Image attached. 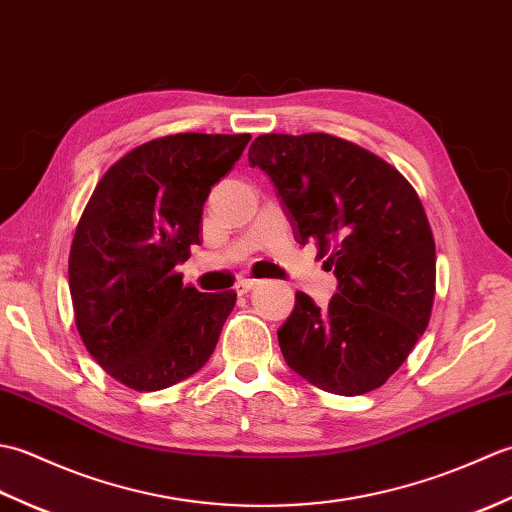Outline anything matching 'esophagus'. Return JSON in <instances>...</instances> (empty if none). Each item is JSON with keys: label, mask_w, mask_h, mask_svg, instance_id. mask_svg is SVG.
I'll return each instance as SVG.
<instances>
[{"label": "esophagus", "mask_w": 512, "mask_h": 512, "mask_svg": "<svg viewBox=\"0 0 512 512\" xmlns=\"http://www.w3.org/2000/svg\"><path fill=\"white\" fill-rule=\"evenodd\" d=\"M255 286H257L255 279H239L235 284V292L237 295H246V292H250Z\"/></svg>", "instance_id": "34e87169"}]
</instances>
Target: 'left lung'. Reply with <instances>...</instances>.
Instances as JSON below:
<instances>
[{
    "label": "left lung",
    "instance_id": "obj_1",
    "mask_svg": "<svg viewBox=\"0 0 512 512\" xmlns=\"http://www.w3.org/2000/svg\"><path fill=\"white\" fill-rule=\"evenodd\" d=\"M248 162L273 182L297 242L330 255L339 281L328 308L295 295L277 330L288 367L339 396L385 385L427 330L436 295L418 193L383 158L330 134L257 136Z\"/></svg>",
    "mask_w": 512,
    "mask_h": 512
}]
</instances>
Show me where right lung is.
I'll list each match as a JSON object with an SVG mask.
<instances>
[{
  "label": "right lung",
  "instance_id": "obj_1",
  "mask_svg": "<svg viewBox=\"0 0 512 512\" xmlns=\"http://www.w3.org/2000/svg\"><path fill=\"white\" fill-rule=\"evenodd\" d=\"M248 134H173L105 171L76 226L70 295L76 330L107 374L158 391L209 361L237 295L182 286L176 266L200 244L202 206Z\"/></svg>",
  "mask_w": 512,
  "mask_h": 512
}]
</instances>
